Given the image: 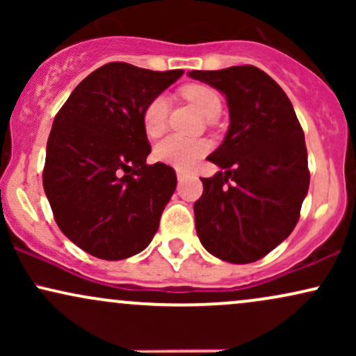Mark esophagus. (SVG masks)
<instances>
[{
	"instance_id": "34e87169",
	"label": "esophagus",
	"mask_w": 356,
	"mask_h": 356,
	"mask_svg": "<svg viewBox=\"0 0 356 356\" xmlns=\"http://www.w3.org/2000/svg\"><path fill=\"white\" fill-rule=\"evenodd\" d=\"M186 177H187V172H184V170H177V181L179 182H182Z\"/></svg>"
}]
</instances>
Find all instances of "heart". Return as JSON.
I'll use <instances>...</instances> for the list:
<instances>
[{"instance_id":"obj_1","label":"heart","mask_w":356,"mask_h":356,"mask_svg":"<svg viewBox=\"0 0 356 356\" xmlns=\"http://www.w3.org/2000/svg\"><path fill=\"white\" fill-rule=\"evenodd\" d=\"M184 97L197 107L206 118H214L220 113L222 102L216 90L206 85H189L184 88ZM169 100L165 95H157L145 105L142 113V127L149 137H159L167 127ZM207 152V144L204 140L169 136L159 142L154 149V155L159 162L172 165L177 170H189L195 162Z\"/></svg>"}]
</instances>
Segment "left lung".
I'll list each match as a JSON object with an SVG mask.
<instances>
[{
  "mask_svg": "<svg viewBox=\"0 0 356 356\" xmlns=\"http://www.w3.org/2000/svg\"><path fill=\"white\" fill-rule=\"evenodd\" d=\"M226 95L229 130L201 179L195 231L212 256L232 264L261 259L291 234L309 187L305 134L283 88L252 65L189 72Z\"/></svg>",
  "mask_w": 356,
  "mask_h": 356,
  "instance_id": "left-lung-1",
  "label": "left lung"
}]
</instances>
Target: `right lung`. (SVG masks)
<instances>
[{"label":"right lung","instance_id":"obj_1","mask_svg":"<svg viewBox=\"0 0 356 356\" xmlns=\"http://www.w3.org/2000/svg\"><path fill=\"white\" fill-rule=\"evenodd\" d=\"M182 73L113 61L81 80L56 113L43 189L61 232L88 254L125 259L157 232L177 177L172 167L145 162L142 113Z\"/></svg>","mask_w":356,"mask_h":356}]
</instances>
